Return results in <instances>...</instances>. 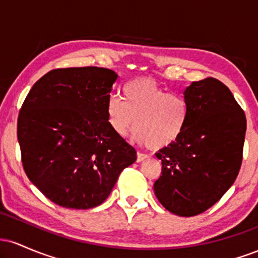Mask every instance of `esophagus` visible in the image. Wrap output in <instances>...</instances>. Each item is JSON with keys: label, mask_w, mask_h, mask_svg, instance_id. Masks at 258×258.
Listing matches in <instances>:
<instances>
[{"label": "esophagus", "mask_w": 258, "mask_h": 258, "mask_svg": "<svg viewBox=\"0 0 258 258\" xmlns=\"http://www.w3.org/2000/svg\"><path fill=\"white\" fill-rule=\"evenodd\" d=\"M149 158V155H147V154H143V153H137V162H142L144 161V160Z\"/></svg>", "instance_id": "obj_1"}]
</instances>
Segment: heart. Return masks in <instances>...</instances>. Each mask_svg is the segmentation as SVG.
<instances>
[{
    "label": "heart",
    "instance_id": "b5f03b06",
    "mask_svg": "<svg viewBox=\"0 0 258 258\" xmlns=\"http://www.w3.org/2000/svg\"><path fill=\"white\" fill-rule=\"evenodd\" d=\"M122 99L110 97L105 104L109 128L126 138L136 128L139 144L162 149L172 146L184 132L189 106L183 96L167 93L152 79H136L122 88Z\"/></svg>",
    "mask_w": 258,
    "mask_h": 258
}]
</instances>
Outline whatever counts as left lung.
<instances>
[{
    "instance_id": "8db88e82",
    "label": "left lung",
    "mask_w": 258,
    "mask_h": 258,
    "mask_svg": "<svg viewBox=\"0 0 258 258\" xmlns=\"http://www.w3.org/2000/svg\"><path fill=\"white\" fill-rule=\"evenodd\" d=\"M189 115L183 135L155 154L162 176L154 193L167 211L191 217L206 211L233 185L241 166L245 112L214 78L185 88Z\"/></svg>"
}]
</instances>
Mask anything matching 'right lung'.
Wrapping results in <instances>:
<instances>
[{"instance_id": "1", "label": "right lung", "mask_w": 258, "mask_h": 258, "mask_svg": "<svg viewBox=\"0 0 258 258\" xmlns=\"http://www.w3.org/2000/svg\"><path fill=\"white\" fill-rule=\"evenodd\" d=\"M117 74L97 67L47 73L18 116L23 167L44 197L68 209L100 205L119 174L137 159L111 132L105 104Z\"/></svg>"}]
</instances>
